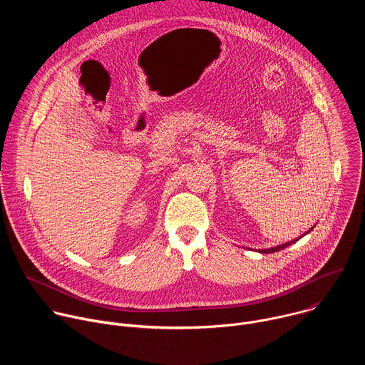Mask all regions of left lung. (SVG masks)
<instances>
[{
	"instance_id": "left-lung-1",
	"label": "left lung",
	"mask_w": 365,
	"mask_h": 365,
	"mask_svg": "<svg viewBox=\"0 0 365 365\" xmlns=\"http://www.w3.org/2000/svg\"><path fill=\"white\" fill-rule=\"evenodd\" d=\"M317 225H314L312 228H309V231H306L303 235H300L299 238H296V240H292V241H287V242H284V244H280V245H276V247H272V248H264V250H258V252H262V254H270V252H276V251H280V250H283V248H286V247H289V245H292V244H294L296 241H299L302 237H304V235H307L312 230H314Z\"/></svg>"
}]
</instances>
